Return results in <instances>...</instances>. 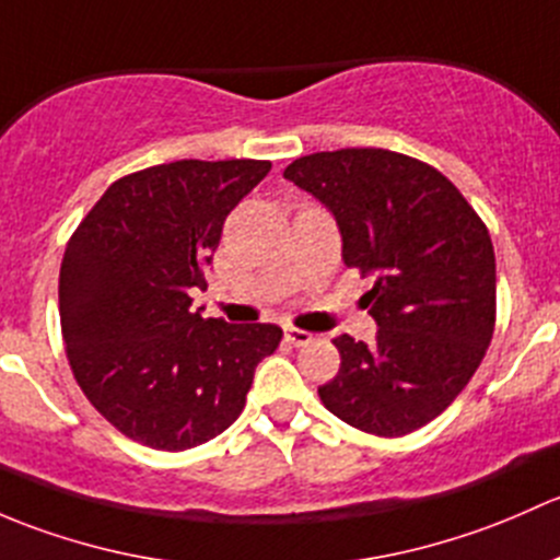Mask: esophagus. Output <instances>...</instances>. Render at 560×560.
I'll return each mask as SVG.
<instances>
[{"label":"esophagus","instance_id":"1","mask_svg":"<svg viewBox=\"0 0 560 560\" xmlns=\"http://www.w3.org/2000/svg\"><path fill=\"white\" fill-rule=\"evenodd\" d=\"M285 339H288V342H291V345H296V348H304V345L313 342V334L304 331V328L288 326V328H285Z\"/></svg>","mask_w":560,"mask_h":560}]
</instances>
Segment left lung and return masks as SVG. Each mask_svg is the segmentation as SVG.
I'll return each instance as SVG.
<instances>
[{"label": "left lung", "mask_w": 560, "mask_h": 560, "mask_svg": "<svg viewBox=\"0 0 560 560\" xmlns=\"http://www.w3.org/2000/svg\"><path fill=\"white\" fill-rule=\"evenodd\" d=\"M337 218L342 261L374 278L372 345L342 334L328 412L377 436H405L453 405L495 326V256L486 223L442 172L383 148L302 155L282 172Z\"/></svg>", "instance_id": "left-lung-1"}]
</instances>
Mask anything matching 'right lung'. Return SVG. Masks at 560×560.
I'll return each mask as SVG.
<instances>
[{"mask_svg":"<svg viewBox=\"0 0 560 560\" xmlns=\"http://www.w3.org/2000/svg\"><path fill=\"white\" fill-rule=\"evenodd\" d=\"M269 161L183 159L115 180L67 242L59 315L85 399L153 451H188L240 418L282 328L191 310L223 221Z\"/></svg>","mask_w":560,"mask_h":560,"instance_id":"right-lung-1","label":"right lung"}]
</instances>
